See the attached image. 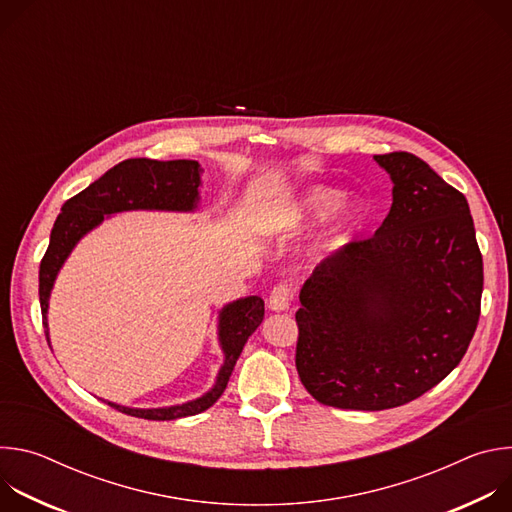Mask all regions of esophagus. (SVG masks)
I'll return each mask as SVG.
<instances>
[{"label": "esophagus", "mask_w": 512, "mask_h": 512, "mask_svg": "<svg viewBox=\"0 0 512 512\" xmlns=\"http://www.w3.org/2000/svg\"><path fill=\"white\" fill-rule=\"evenodd\" d=\"M289 302H291V289H289V285L287 283H279V285H275L271 289L267 306L273 312H283V310L289 308Z\"/></svg>", "instance_id": "obj_1"}]
</instances>
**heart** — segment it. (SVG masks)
I'll list each match as a JSON object with an SVG mask.
<instances>
[{
  "instance_id": "obj_1",
  "label": "heart",
  "mask_w": 512,
  "mask_h": 512,
  "mask_svg": "<svg viewBox=\"0 0 512 512\" xmlns=\"http://www.w3.org/2000/svg\"><path fill=\"white\" fill-rule=\"evenodd\" d=\"M338 200V192L322 186L308 188L302 192L294 202H287L275 210L269 212L265 229L269 233H296L300 231L306 223H310L312 218L326 214ZM356 214L358 208L352 202H342L338 206V212L334 216V225L332 233L342 235L356 223Z\"/></svg>"
}]
</instances>
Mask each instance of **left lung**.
Masks as SVG:
<instances>
[{
	"label": "left lung",
	"instance_id": "8db88e82",
	"mask_svg": "<svg viewBox=\"0 0 512 512\" xmlns=\"http://www.w3.org/2000/svg\"><path fill=\"white\" fill-rule=\"evenodd\" d=\"M393 204L369 239L326 257L296 312V367L322 405H405L460 364L480 318L482 255L468 200L407 152L375 156Z\"/></svg>",
	"mask_w": 512,
	"mask_h": 512
}]
</instances>
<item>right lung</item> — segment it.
Wrapping results in <instances>:
<instances>
[{
    "mask_svg": "<svg viewBox=\"0 0 512 512\" xmlns=\"http://www.w3.org/2000/svg\"><path fill=\"white\" fill-rule=\"evenodd\" d=\"M200 164L194 160H170L158 162L148 158H133L113 166L89 188L66 200L50 233V245L40 263V308L42 324L48 338V300L54 287L56 275L64 265L70 251L95 227H99L105 216L127 210H172L192 212L200 200ZM265 316V304L259 296L241 298L227 304L218 314V340L225 352V362L218 371L214 387L202 397L158 409H133L117 403H109L121 413L131 417L170 421L188 415H196L212 407L227 389L237 358L243 352L249 336L259 328ZM50 344V338H48Z\"/></svg>",
    "mask_w": 512,
    "mask_h": 512,
    "instance_id": "right-lung-1",
    "label": "right lung"
}]
</instances>
